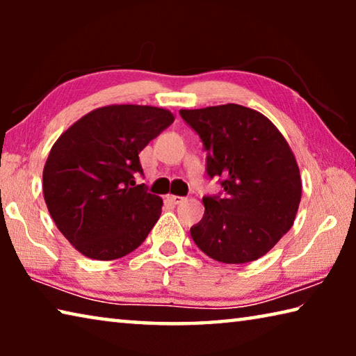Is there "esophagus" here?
<instances>
[{"instance_id": "1", "label": "esophagus", "mask_w": 356, "mask_h": 356, "mask_svg": "<svg viewBox=\"0 0 356 356\" xmlns=\"http://www.w3.org/2000/svg\"><path fill=\"white\" fill-rule=\"evenodd\" d=\"M166 201H170L172 204H182L185 201V197L182 196H176V195H168L166 196Z\"/></svg>"}]
</instances>
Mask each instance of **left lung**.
<instances>
[{
	"label": "left lung",
	"instance_id": "1",
	"mask_svg": "<svg viewBox=\"0 0 356 356\" xmlns=\"http://www.w3.org/2000/svg\"><path fill=\"white\" fill-rule=\"evenodd\" d=\"M207 150V174L222 177V196H206L190 229L197 248L222 264H246L292 227L301 177L286 138L262 113L237 104L180 110Z\"/></svg>",
	"mask_w": 356,
	"mask_h": 356
}]
</instances>
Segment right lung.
Returning a JSON list of instances; mask_svg holds the SVG:
<instances>
[{"instance_id":"add662e5","label":"right lung","mask_w":356,"mask_h":356,"mask_svg":"<svg viewBox=\"0 0 356 356\" xmlns=\"http://www.w3.org/2000/svg\"><path fill=\"white\" fill-rule=\"evenodd\" d=\"M174 122L149 105H108L84 114L58 138L44 166L53 221L83 256L113 261L136 250L161 215L163 200L135 184L138 154Z\"/></svg>"}]
</instances>
